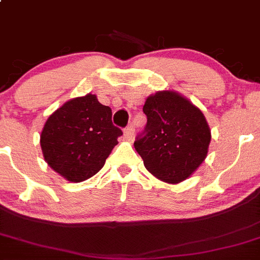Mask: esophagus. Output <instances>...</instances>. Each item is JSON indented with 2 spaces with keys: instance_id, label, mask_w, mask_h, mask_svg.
I'll return each mask as SVG.
<instances>
[{
  "instance_id": "obj_1",
  "label": "esophagus",
  "mask_w": 260,
  "mask_h": 260,
  "mask_svg": "<svg viewBox=\"0 0 260 260\" xmlns=\"http://www.w3.org/2000/svg\"><path fill=\"white\" fill-rule=\"evenodd\" d=\"M133 135H135V128H133V125H128L124 129V138L127 141H132Z\"/></svg>"
}]
</instances>
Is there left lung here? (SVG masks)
Returning a JSON list of instances; mask_svg holds the SVG:
<instances>
[{
  "mask_svg": "<svg viewBox=\"0 0 260 260\" xmlns=\"http://www.w3.org/2000/svg\"><path fill=\"white\" fill-rule=\"evenodd\" d=\"M143 112L147 125L135 148L147 171L168 184L189 178L207 158L212 138L203 112L171 89L147 97Z\"/></svg>",
  "mask_w": 260,
  "mask_h": 260,
  "instance_id": "left-lung-1",
  "label": "left lung"
}]
</instances>
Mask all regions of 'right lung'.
<instances>
[{
	"label": "right lung",
	"mask_w": 260,
	"mask_h": 260,
	"mask_svg": "<svg viewBox=\"0 0 260 260\" xmlns=\"http://www.w3.org/2000/svg\"><path fill=\"white\" fill-rule=\"evenodd\" d=\"M121 136L112 123V109L88 93L67 101L48 117L40 143L54 172L80 183L102 169Z\"/></svg>",
	"instance_id": "1"
}]
</instances>
